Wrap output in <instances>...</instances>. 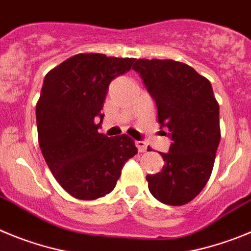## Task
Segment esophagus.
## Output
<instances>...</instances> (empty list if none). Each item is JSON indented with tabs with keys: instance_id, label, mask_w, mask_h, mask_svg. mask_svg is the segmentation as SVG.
Masks as SVG:
<instances>
[{
	"instance_id": "obj_1",
	"label": "esophagus",
	"mask_w": 251,
	"mask_h": 251,
	"mask_svg": "<svg viewBox=\"0 0 251 251\" xmlns=\"http://www.w3.org/2000/svg\"><path fill=\"white\" fill-rule=\"evenodd\" d=\"M136 146L139 152H146L147 151V143L143 141H136Z\"/></svg>"
}]
</instances>
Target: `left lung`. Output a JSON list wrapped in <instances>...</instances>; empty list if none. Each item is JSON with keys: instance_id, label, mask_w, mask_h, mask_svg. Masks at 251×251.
I'll use <instances>...</instances> for the list:
<instances>
[{"instance_id": "obj_1", "label": "left lung", "mask_w": 251, "mask_h": 251, "mask_svg": "<svg viewBox=\"0 0 251 251\" xmlns=\"http://www.w3.org/2000/svg\"><path fill=\"white\" fill-rule=\"evenodd\" d=\"M133 69L156 101L158 123L172 139L168 153H161V172L147 175L148 188L161 202L185 205L207 183L220 143L219 103L211 83L187 64L171 59H138Z\"/></svg>"}]
</instances>
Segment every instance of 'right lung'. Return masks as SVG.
<instances>
[{
  "label": "right lung",
  "instance_id": "obj_1",
  "mask_svg": "<svg viewBox=\"0 0 251 251\" xmlns=\"http://www.w3.org/2000/svg\"><path fill=\"white\" fill-rule=\"evenodd\" d=\"M136 59L77 54L51 69L36 104L39 145L51 174L68 194L95 200L113 191L137 150L127 134L106 137L97 118L110 81Z\"/></svg>",
  "mask_w": 251,
  "mask_h": 251
}]
</instances>
